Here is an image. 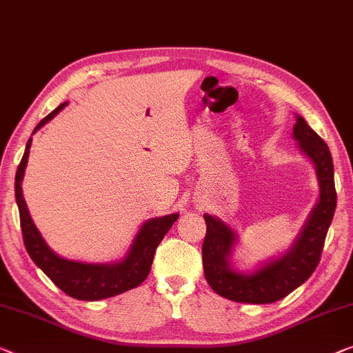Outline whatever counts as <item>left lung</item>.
Instances as JSON below:
<instances>
[{
	"label": "left lung",
	"mask_w": 353,
	"mask_h": 353,
	"mask_svg": "<svg viewBox=\"0 0 353 353\" xmlns=\"http://www.w3.org/2000/svg\"><path fill=\"white\" fill-rule=\"evenodd\" d=\"M294 140L312 159L320 183V199L296 243L282 258L263 265L252 275L234 272L229 254L236 236L221 219L203 214L207 234L202 245L203 274L214 293L237 303L270 304L283 299L314 274L336 210L334 167L330 148L303 117L293 127Z\"/></svg>",
	"instance_id": "1"
}]
</instances>
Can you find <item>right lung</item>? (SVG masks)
<instances>
[{"instance_id": "add662e5", "label": "right lung", "mask_w": 353, "mask_h": 353, "mask_svg": "<svg viewBox=\"0 0 353 353\" xmlns=\"http://www.w3.org/2000/svg\"><path fill=\"white\" fill-rule=\"evenodd\" d=\"M66 106L62 103L55 108L52 113L48 114L37 125L33 134L41 129L46 122L57 116ZM30 146L32 139L27 141L23 157L20 161L17 173H15V201L19 205L20 214V228H22V236L25 248L33 259V263L57 285V287L71 298L81 301H99L111 296L121 294L127 290L139 287L148 277L151 270L152 258H154L157 245L162 242L168 229L178 219V214H167L162 218H154L145 223L137 234L132 243L130 252L121 263L116 264H85L79 261H68L55 254L44 239L41 237L39 231L32 221L27 203L22 196V183L25 167L28 162Z\"/></svg>"}]
</instances>
